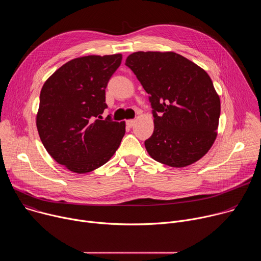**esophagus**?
<instances>
[{"label": "esophagus", "mask_w": 261, "mask_h": 261, "mask_svg": "<svg viewBox=\"0 0 261 261\" xmlns=\"http://www.w3.org/2000/svg\"><path fill=\"white\" fill-rule=\"evenodd\" d=\"M126 124H127V126H128V127H130V128H131V127H133V126H134L135 121H134V120H128V121L126 122Z\"/></svg>", "instance_id": "esophagus-1"}]
</instances>
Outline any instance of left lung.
<instances>
[{
    "label": "left lung",
    "mask_w": 261,
    "mask_h": 261,
    "mask_svg": "<svg viewBox=\"0 0 261 261\" xmlns=\"http://www.w3.org/2000/svg\"><path fill=\"white\" fill-rule=\"evenodd\" d=\"M153 108L154 132L144 141L154 160L185 167L212 147L220 118V98L208 74L172 53L137 51L126 59Z\"/></svg>",
    "instance_id": "1"
}]
</instances>
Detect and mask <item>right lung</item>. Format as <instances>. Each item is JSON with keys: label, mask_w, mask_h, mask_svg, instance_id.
Here are the masks:
<instances>
[{"label": "right lung", "mask_w": 261, "mask_h": 261, "mask_svg": "<svg viewBox=\"0 0 261 261\" xmlns=\"http://www.w3.org/2000/svg\"><path fill=\"white\" fill-rule=\"evenodd\" d=\"M121 62V54L73 59L42 87L37 129L47 153L70 171H93L120 146L125 122L101 115L107 108L105 89Z\"/></svg>", "instance_id": "right-lung-1"}]
</instances>
